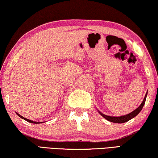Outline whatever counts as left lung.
<instances>
[{
	"label": "left lung",
	"instance_id": "8db88e82",
	"mask_svg": "<svg viewBox=\"0 0 158 158\" xmlns=\"http://www.w3.org/2000/svg\"><path fill=\"white\" fill-rule=\"evenodd\" d=\"M146 96H147V93H146V94L145 95V97H144V99H143V100L142 102V103L141 104V105L139 106L137 109H136L135 111L131 112V113L129 114L125 115V116H120V117H114V116H106V115L103 114L102 113H101V112H100V111H99V113L102 116H103L105 119H106L107 121H110V122L116 123H125V122H127L128 121H130V120L132 119V118L135 117L141 111V109H142L144 104H145Z\"/></svg>",
	"mask_w": 158,
	"mask_h": 158
}]
</instances>
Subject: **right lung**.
<instances>
[{
  "label": "right lung",
  "instance_id": "obj_1",
  "mask_svg": "<svg viewBox=\"0 0 158 158\" xmlns=\"http://www.w3.org/2000/svg\"><path fill=\"white\" fill-rule=\"evenodd\" d=\"M17 114L19 116L20 118H23V119H24L25 121H28V122H29V123H35V124H37V123H40V122H35V121H31V120H29V119H27V118H23V116H21V115H19V114H17Z\"/></svg>",
  "mask_w": 158,
  "mask_h": 158
}]
</instances>
